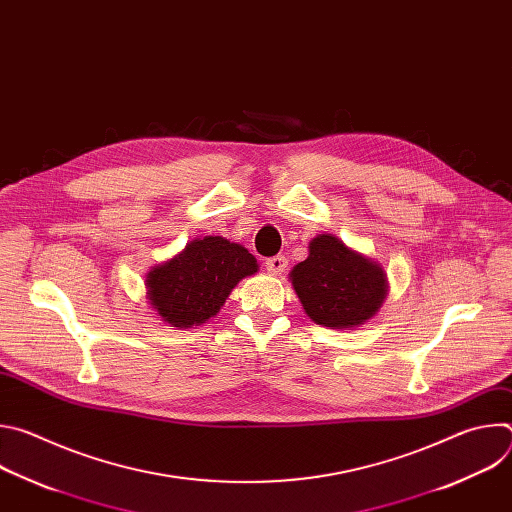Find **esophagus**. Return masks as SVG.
<instances>
[{
    "instance_id": "1",
    "label": "esophagus",
    "mask_w": 512,
    "mask_h": 512,
    "mask_svg": "<svg viewBox=\"0 0 512 512\" xmlns=\"http://www.w3.org/2000/svg\"><path fill=\"white\" fill-rule=\"evenodd\" d=\"M287 267V259L283 255H275V257H269L265 261V269L271 273V275H281Z\"/></svg>"
}]
</instances>
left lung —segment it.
Wrapping results in <instances>:
<instances>
[{
    "label": "left lung",
    "instance_id": "obj_1",
    "mask_svg": "<svg viewBox=\"0 0 512 512\" xmlns=\"http://www.w3.org/2000/svg\"><path fill=\"white\" fill-rule=\"evenodd\" d=\"M304 312L326 328H356L371 320L387 298L383 267L334 235H318L310 255L289 273Z\"/></svg>",
    "mask_w": 512,
    "mask_h": 512
}]
</instances>
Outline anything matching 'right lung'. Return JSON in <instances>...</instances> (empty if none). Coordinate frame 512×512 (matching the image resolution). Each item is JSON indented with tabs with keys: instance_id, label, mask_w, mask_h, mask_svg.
Here are the masks:
<instances>
[{
	"instance_id": "obj_1",
	"label": "right lung",
	"mask_w": 512,
	"mask_h": 512,
	"mask_svg": "<svg viewBox=\"0 0 512 512\" xmlns=\"http://www.w3.org/2000/svg\"><path fill=\"white\" fill-rule=\"evenodd\" d=\"M257 259L225 237L194 239L170 261L156 265L145 279L148 300L174 328L208 322L223 308L233 287L257 273Z\"/></svg>"
}]
</instances>
